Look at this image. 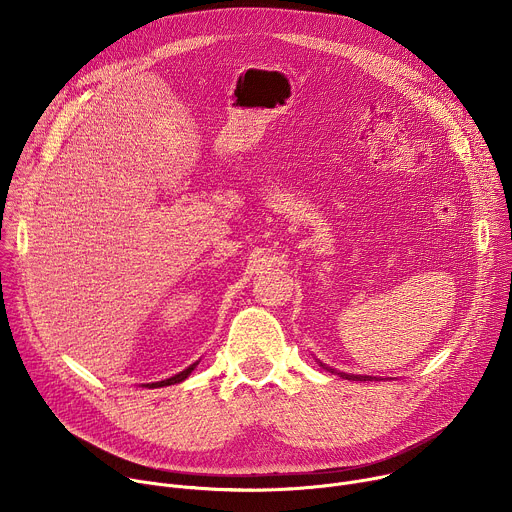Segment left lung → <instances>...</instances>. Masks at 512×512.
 <instances>
[{
    "label": "left lung",
    "instance_id": "1",
    "mask_svg": "<svg viewBox=\"0 0 512 512\" xmlns=\"http://www.w3.org/2000/svg\"><path fill=\"white\" fill-rule=\"evenodd\" d=\"M324 367V364H322ZM328 371H332L334 373V369H328ZM340 377H344V379H348V381H373L371 377H360V375H346V373H338Z\"/></svg>",
    "mask_w": 512,
    "mask_h": 512
}]
</instances>
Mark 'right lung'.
<instances>
[{
    "mask_svg": "<svg viewBox=\"0 0 512 512\" xmlns=\"http://www.w3.org/2000/svg\"><path fill=\"white\" fill-rule=\"evenodd\" d=\"M196 364L198 362H194V364H190L188 369H184L182 373H178V375H174V377H170V379H166V381H158V383H152V385H148L150 389H158V387H168V385H176V383H182L184 379H188L190 377V373L196 369Z\"/></svg>",
    "mask_w": 512,
    "mask_h": 512,
    "instance_id": "right-lung-1",
    "label": "right lung"
}]
</instances>
